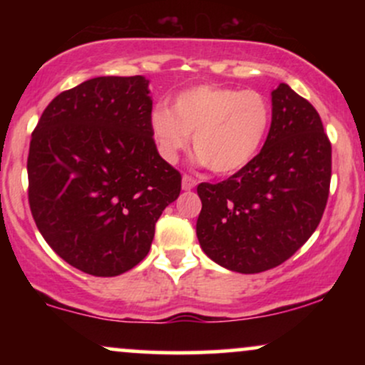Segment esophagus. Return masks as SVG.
<instances>
[{
    "label": "esophagus",
    "mask_w": 365,
    "mask_h": 365,
    "mask_svg": "<svg viewBox=\"0 0 365 365\" xmlns=\"http://www.w3.org/2000/svg\"><path fill=\"white\" fill-rule=\"evenodd\" d=\"M195 185H197V180L194 177H190V175H183V178H182L183 190H192Z\"/></svg>",
    "instance_id": "1"
}]
</instances>
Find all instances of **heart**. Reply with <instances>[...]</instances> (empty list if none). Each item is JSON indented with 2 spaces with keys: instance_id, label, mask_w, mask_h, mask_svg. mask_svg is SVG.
Returning <instances> with one entry per match:
<instances>
[{
  "instance_id": "b5f03b06",
  "label": "heart",
  "mask_w": 365,
  "mask_h": 365,
  "mask_svg": "<svg viewBox=\"0 0 365 365\" xmlns=\"http://www.w3.org/2000/svg\"><path fill=\"white\" fill-rule=\"evenodd\" d=\"M271 125V106L257 91L200 83L180 92L171 110L150 115V132L163 159L175 163L194 135V149L217 175L235 173L261 149Z\"/></svg>"
}]
</instances>
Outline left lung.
Segmentation results:
<instances>
[{
  "label": "left lung",
  "mask_w": 365,
  "mask_h": 365,
  "mask_svg": "<svg viewBox=\"0 0 365 365\" xmlns=\"http://www.w3.org/2000/svg\"><path fill=\"white\" fill-rule=\"evenodd\" d=\"M261 153L220 183H199L197 238L212 261L252 274L273 269L311 238L326 209L331 142L319 113L279 83Z\"/></svg>",
  "instance_id": "obj_1"
}]
</instances>
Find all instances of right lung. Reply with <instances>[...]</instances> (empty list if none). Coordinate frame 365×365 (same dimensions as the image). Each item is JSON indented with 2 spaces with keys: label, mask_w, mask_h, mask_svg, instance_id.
<instances>
[{
  "label": "right lung",
  "mask_w": 365,
  "mask_h": 365,
  "mask_svg": "<svg viewBox=\"0 0 365 365\" xmlns=\"http://www.w3.org/2000/svg\"><path fill=\"white\" fill-rule=\"evenodd\" d=\"M148 86L142 75L91 78L58 94L32 132V217L54 252L87 274L137 266L182 190L150 132Z\"/></svg>",
  "instance_id": "right-lung-1"
}]
</instances>
